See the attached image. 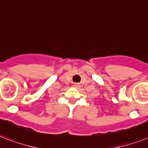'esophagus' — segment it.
I'll list each match as a JSON object with an SVG mask.
<instances>
[{
    "instance_id": "1",
    "label": "esophagus",
    "mask_w": 148,
    "mask_h": 148,
    "mask_svg": "<svg viewBox=\"0 0 148 148\" xmlns=\"http://www.w3.org/2000/svg\"><path fill=\"white\" fill-rule=\"evenodd\" d=\"M73 87H75V88H79V86L78 84H74V85H73Z\"/></svg>"
}]
</instances>
